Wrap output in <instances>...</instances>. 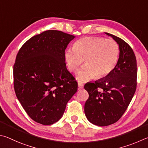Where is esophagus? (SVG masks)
Masks as SVG:
<instances>
[{
    "instance_id": "34e87169",
    "label": "esophagus",
    "mask_w": 148,
    "mask_h": 148,
    "mask_svg": "<svg viewBox=\"0 0 148 148\" xmlns=\"http://www.w3.org/2000/svg\"><path fill=\"white\" fill-rule=\"evenodd\" d=\"M84 88V84L82 83V82H79L78 83V89L79 90H81V89H82Z\"/></svg>"
}]
</instances>
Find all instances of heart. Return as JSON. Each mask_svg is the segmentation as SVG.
Listing matches in <instances>:
<instances>
[{
    "label": "heart",
    "instance_id": "1",
    "mask_svg": "<svg viewBox=\"0 0 148 148\" xmlns=\"http://www.w3.org/2000/svg\"><path fill=\"white\" fill-rule=\"evenodd\" d=\"M120 47L112 39L101 37H84L77 40L73 48L67 49L65 58L68 69L76 71L84 60L86 66L77 75L80 81H86L96 77L102 79L113 71L118 63Z\"/></svg>",
    "mask_w": 148,
    "mask_h": 148
}]
</instances>
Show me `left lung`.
Masks as SVG:
<instances>
[{"label": "left lung", "mask_w": 148, "mask_h": 148, "mask_svg": "<svg viewBox=\"0 0 148 148\" xmlns=\"http://www.w3.org/2000/svg\"><path fill=\"white\" fill-rule=\"evenodd\" d=\"M119 45L120 57L114 69L105 79L87 83L89 97L85 103L88 120L98 126H107L121 118L131 103L137 85V66L133 49L122 39L109 33Z\"/></svg>", "instance_id": "8db88e82"}]
</instances>
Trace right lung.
Here are the masks:
<instances>
[{"label":"right lung","mask_w":148,"mask_h":148,"mask_svg":"<svg viewBox=\"0 0 148 148\" xmlns=\"http://www.w3.org/2000/svg\"><path fill=\"white\" fill-rule=\"evenodd\" d=\"M75 36L50 30L23 44L14 65L15 94L34 121L52 125L63 116L78 83L66 68L65 50Z\"/></svg>","instance_id":"add662e5"}]
</instances>
